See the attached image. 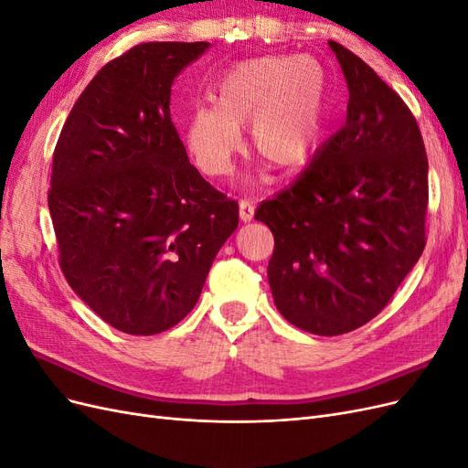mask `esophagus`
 <instances>
[{
    "mask_svg": "<svg viewBox=\"0 0 468 468\" xmlns=\"http://www.w3.org/2000/svg\"><path fill=\"white\" fill-rule=\"evenodd\" d=\"M253 210H256V205L250 199H242L239 201V218L244 222H250L253 218Z\"/></svg>",
    "mask_w": 468,
    "mask_h": 468,
    "instance_id": "obj_1",
    "label": "esophagus"
}]
</instances>
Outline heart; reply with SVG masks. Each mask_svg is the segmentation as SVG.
<instances>
[{
    "label": "heart",
    "mask_w": 468,
    "mask_h": 468,
    "mask_svg": "<svg viewBox=\"0 0 468 468\" xmlns=\"http://www.w3.org/2000/svg\"><path fill=\"white\" fill-rule=\"evenodd\" d=\"M325 76L313 58L263 56L226 69L212 91L215 107H195L186 146L208 177L232 172L242 134L267 165L294 169L314 152L322 133Z\"/></svg>",
    "instance_id": "heart-1"
}]
</instances>
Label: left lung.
Instances as JSON below:
<instances>
[{"instance_id":"8db88e82","label":"left lung","mask_w":468,"mask_h":468,"mask_svg":"<svg viewBox=\"0 0 468 468\" xmlns=\"http://www.w3.org/2000/svg\"><path fill=\"white\" fill-rule=\"evenodd\" d=\"M349 88L347 119L256 218L273 232L267 265L279 313L339 335L385 308L426 248L428 155L402 97L359 56L328 40Z\"/></svg>"}]
</instances>
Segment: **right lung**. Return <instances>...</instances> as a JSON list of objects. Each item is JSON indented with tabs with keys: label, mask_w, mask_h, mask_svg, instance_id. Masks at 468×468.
Segmentation results:
<instances>
[{
	"label": "right lung",
	"mask_w": 468,
	"mask_h": 468,
	"mask_svg": "<svg viewBox=\"0 0 468 468\" xmlns=\"http://www.w3.org/2000/svg\"><path fill=\"white\" fill-rule=\"evenodd\" d=\"M208 42H140L81 91L52 155L48 208L62 273L112 328L154 335L199 301L238 203L189 164L174 80Z\"/></svg>",
	"instance_id": "obj_1"
}]
</instances>
